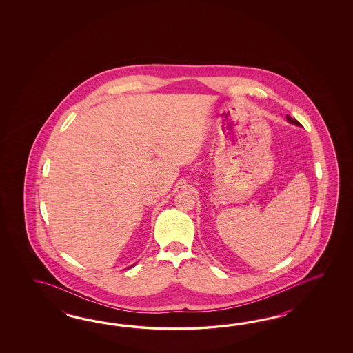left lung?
<instances>
[{
	"label": "left lung",
	"mask_w": 353,
	"mask_h": 353,
	"mask_svg": "<svg viewBox=\"0 0 353 353\" xmlns=\"http://www.w3.org/2000/svg\"><path fill=\"white\" fill-rule=\"evenodd\" d=\"M286 120H288V122H290V123H293V125H295V126H300L299 122L295 120V119H292L290 116H286Z\"/></svg>",
	"instance_id": "8db88e82"
}]
</instances>
